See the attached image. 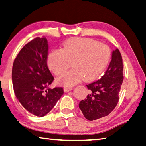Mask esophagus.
Here are the masks:
<instances>
[{
    "mask_svg": "<svg viewBox=\"0 0 146 146\" xmlns=\"http://www.w3.org/2000/svg\"><path fill=\"white\" fill-rule=\"evenodd\" d=\"M72 89L73 88L72 87H65L64 88V92H70V91L72 90Z\"/></svg>",
    "mask_w": 146,
    "mask_h": 146,
    "instance_id": "esophagus-1",
    "label": "esophagus"
}]
</instances>
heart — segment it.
Instances as JSON below:
<instances>
[{
  "label": "heart",
  "instance_id": "b5f03b06",
  "mask_svg": "<svg viewBox=\"0 0 146 146\" xmlns=\"http://www.w3.org/2000/svg\"><path fill=\"white\" fill-rule=\"evenodd\" d=\"M108 46L86 38H72L66 41L62 49H54L48 54L47 64L56 75L64 73L70 66L73 68L57 79L58 83L72 86L84 78L87 82L98 78L111 58Z\"/></svg>",
  "mask_w": 146,
  "mask_h": 146
}]
</instances>
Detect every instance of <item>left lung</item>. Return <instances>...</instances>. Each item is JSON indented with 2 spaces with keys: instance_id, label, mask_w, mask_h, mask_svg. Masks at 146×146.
Segmentation results:
<instances>
[{
  "instance_id": "obj_1",
  "label": "left lung",
  "mask_w": 146,
  "mask_h": 146,
  "mask_svg": "<svg viewBox=\"0 0 146 146\" xmlns=\"http://www.w3.org/2000/svg\"><path fill=\"white\" fill-rule=\"evenodd\" d=\"M122 58L117 48L112 53L111 61L101 78L86 85L89 94L79 103L86 119L94 120L107 116L119 102V94L123 82Z\"/></svg>"
}]
</instances>
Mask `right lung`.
<instances>
[{"instance_id": "add662e5", "label": "right lung", "mask_w": 146, "mask_h": 146, "mask_svg": "<svg viewBox=\"0 0 146 146\" xmlns=\"http://www.w3.org/2000/svg\"><path fill=\"white\" fill-rule=\"evenodd\" d=\"M48 45L45 37L27 43L14 59L12 80L16 98L29 113L42 117L51 111L64 94L50 89L54 77L47 66Z\"/></svg>"}]
</instances>
